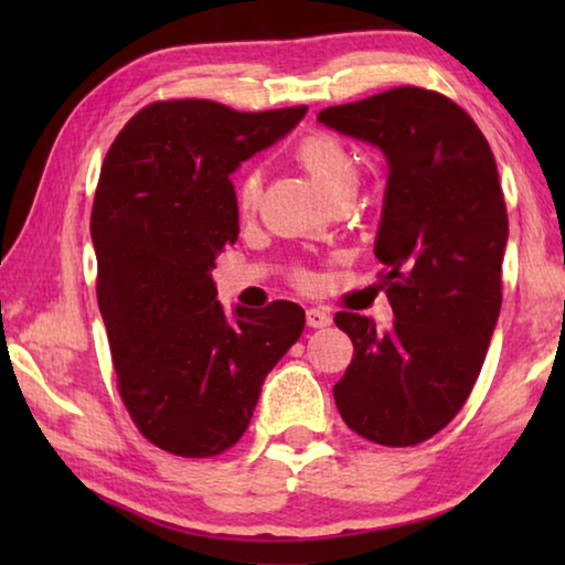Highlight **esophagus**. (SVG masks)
I'll list each match as a JSON object with an SVG mask.
<instances>
[{
  "label": "esophagus",
  "instance_id": "1",
  "mask_svg": "<svg viewBox=\"0 0 565 565\" xmlns=\"http://www.w3.org/2000/svg\"><path fill=\"white\" fill-rule=\"evenodd\" d=\"M306 323H309L311 329H323L331 323V313L323 309H309L306 311Z\"/></svg>",
  "mask_w": 565,
  "mask_h": 565
}]
</instances>
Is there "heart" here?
I'll use <instances>...</instances> for the list:
<instances>
[{"instance_id":"b5f03b06","label":"heart","mask_w":565,"mask_h":565,"mask_svg":"<svg viewBox=\"0 0 565 565\" xmlns=\"http://www.w3.org/2000/svg\"><path fill=\"white\" fill-rule=\"evenodd\" d=\"M294 157L306 169L323 194L333 196L343 189H356L359 184V161L353 151L339 137L327 131L309 134L299 141ZM262 196L259 169H244L236 179V204L242 212H252Z\"/></svg>"}]
</instances>
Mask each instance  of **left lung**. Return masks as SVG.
I'll use <instances>...</instances> for the list:
<instances>
[{"label":"left lung","mask_w":565,"mask_h":565,"mask_svg":"<svg viewBox=\"0 0 565 565\" xmlns=\"http://www.w3.org/2000/svg\"><path fill=\"white\" fill-rule=\"evenodd\" d=\"M319 121L388 161L374 254L396 319L376 331L359 313L333 317L353 343L333 398L369 441L424 444L466 404L499 321L509 214L493 151L456 102L420 87L321 109Z\"/></svg>","instance_id":"left-lung-1"}]
</instances>
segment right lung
<instances>
[{
  "instance_id": "obj_1",
  "label": "right lung",
  "mask_w": 565,
  "mask_h": 565,
  "mask_svg": "<svg viewBox=\"0 0 565 565\" xmlns=\"http://www.w3.org/2000/svg\"><path fill=\"white\" fill-rule=\"evenodd\" d=\"M306 107L234 111L154 102L104 157L92 206L97 301L119 396L139 434L184 458L244 436L262 384L303 331V309L216 301V254L238 236L228 174L301 121Z\"/></svg>"
}]
</instances>
